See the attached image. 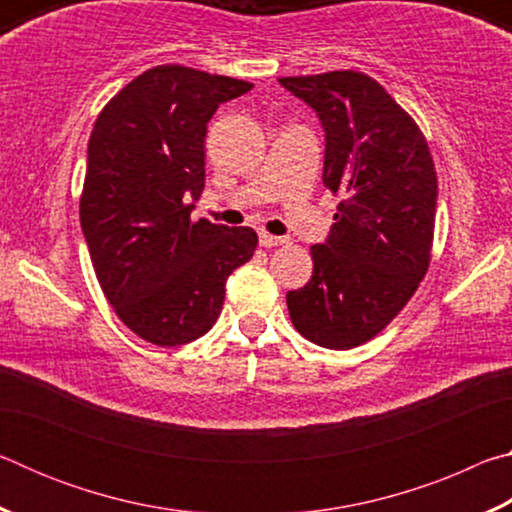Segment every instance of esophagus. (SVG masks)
<instances>
[{
  "mask_svg": "<svg viewBox=\"0 0 512 512\" xmlns=\"http://www.w3.org/2000/svg\"><path fill=\"white\" fill-rule=\"evenodd\" d=\"M284 244H289L287 237H275V235H268V232H259V246L273 248V246H284Z\"/></svg>",
  "mask_w": 512,
  "mask_h": 512,
  "instance_id": "34e87169",
  "label": "esophagus"
}]
</instances>
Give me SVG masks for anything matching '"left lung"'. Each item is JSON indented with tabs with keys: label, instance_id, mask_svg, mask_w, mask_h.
Wrapping results in <instances>:
<instances>
[{
	"label": "left lung",
	"instance_id": "1",
	"mask_svg": "<svg viewBox=\"0 0 512 512\" xmlns=\"http://www.w3.org/2000/svg\"><path fill=\"white\" fill-rule=\"evenodd\" d=\"M325 128L323 183L341 198L314 273L287 293L293 327L329 350H350L400 314L429 271L438 178L415 119L354 69L282 76Z\"/></svg>",
	"mask_w": 512,
	"mask_h": 512
}]
</instances>
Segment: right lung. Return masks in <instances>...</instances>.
I'll return each instance as SVG.
<instances>
[{
	"instance_id": "add662e5",
	"label": "right lung",
	"mask_w": 512,
	"mask_h": 512,
	"mask_svg": "<svg viewBox=\"0 0 512 512\" xmlns=\"http://www.w3.org/2000/svg\"><path fill=\"white\" fill-rule=\"evenodd\" d=\"M253 83L158 65L121 88L94 121L81 192L90 259L121 323L162 348L216 323L225 280L257 248L253 228L192 221L205 187L207 121Z\"/></svg>"
}]
</instances>
